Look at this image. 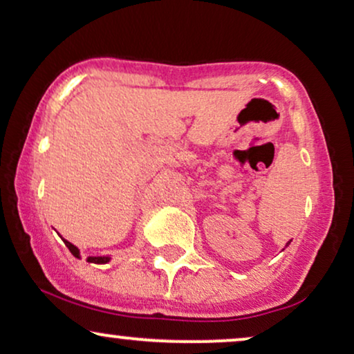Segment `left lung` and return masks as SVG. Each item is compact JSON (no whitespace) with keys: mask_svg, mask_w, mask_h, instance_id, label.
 <instances>
[{"mask_svg":"<svg viewBox=\"0 0 354 354\" xmlns=\"http://www.w3.org/2000/svg\"><path fill=\"white\" fill-rule=\"evenodd\" d=\"M289 244H290V241H289V243H287V246H289Z\"/></svg>","mask_w":354,"mask_h":354,"instance_id":"obj_1","label":"left lung"}]
</instances>
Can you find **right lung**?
<instances>
[{"mask_svg": "<svg viewBox=\"0 0 354 354\" xmlns=\"http://www.w3.org/2000/svg\"><path fill=\"white\" fill-rule=\"evenodd\" d=\"M64 243H65V246L68 248V251H71L73 256L80 259V250H78L77 246H73L71 241H67V239H64ZM86 261H88V263H95V264H106L108 261H110V257H108V256H88V259H86Z\"/></svg>", "mask_w": 354, "mask_h": 354, "instance_id": "1", "label": "right lung"}]
</instances>
